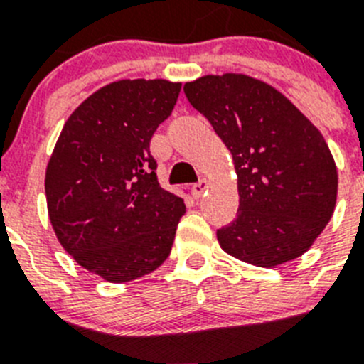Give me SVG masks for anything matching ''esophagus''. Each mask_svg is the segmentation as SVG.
Masks as SVG:
<instances>
[{
	"label": "esophagus",
	"instance_id": "esophagus-1",
	"mask_svg": "<svg viewBox=\"0 0 364 364\" xmlns=\"http://www.w3.org/2000/svg\"><path fill=\"white\" fill-rule=\"evenodd\" d=\"M208 186H210V182H208V180H205V178H200V180H198V182H197V184H193V188H191L193 197H195V198L202 197V195H204L205 189H208Z\"/></svg>",
	"mask_w": 364,
	"mask_h": 364
}]
</instances>
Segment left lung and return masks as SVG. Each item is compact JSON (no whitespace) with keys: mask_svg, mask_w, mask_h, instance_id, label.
<instances>
[{"mask_svg":"<svg viewBox=\"0 0 364 364\" xmlns=\"http://www.w3.org/2000/svg\"><path fill=\"white\" fill-rule=\"evenodd\" d=\"M184 92L233 156L239 211L217 230L222 250L260 268L308 252L337 200V167L321 131L275 87L246 74H208Z\"/></svg>","mask_w":364,"mask_h":364,"instance_id":"8db88e82","label":"left lung"}]
</instances>
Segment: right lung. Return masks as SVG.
I'll list each match as a JSON object with an SVG mask.
<instances>
[{
	"label": "right lung",
	"mask_w": 364,
	"mask_h": 364,
	"mask_svg": "<svg viewBox=\"0 0 364 364\" xmlns=\"http://www.w3.org/2000/svg\"><path fill=\"white\" fill-rule=\"evenodd\" d=\"M182 83L120 80L83 100L45 173L50 224L69 255L109 282L154 272L171 253L184 200L160 188L149 142Z\"/></svg>",
	"instance_id": "1"
}]
</instances>
